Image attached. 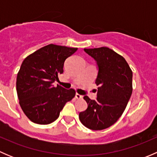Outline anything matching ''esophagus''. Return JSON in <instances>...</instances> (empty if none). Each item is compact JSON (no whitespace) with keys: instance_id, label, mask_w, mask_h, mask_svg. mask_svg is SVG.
<instances>
[{"instance_id":"obj_1","label":"esophagus","mask_w":157,"mask_h":157,"mask_svg":"<svg viewBox=\"0 0 157 157\" xmlns=\"http://www.w3.org/2000/svg\"><path fill=\"white\" fill-rule=\"evenodd\" d=\"M75 97H76V99H83V96H81V95L78 94V93H76V95H75Z\"/></svg>"}]
</instances>
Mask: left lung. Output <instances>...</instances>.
Instances as JSON below:
<instances>
[{
	"mask_svg": "<svg viewBox=\"0 0 157 157\" xmlns=\"http://www.w3.org/2000/svg\"><path fill=\"white\" fill-rule=\"evenodd\" d=\"M84 51L97 62L99 87L96 100L83 97L88 107L79 118L89 129L100 131L115 124L124 112L132 93L133 73L126 60L108 47Z\"/></svg>",
	"mask_w": 157,
	"mask_h": 157,
	"instance_id": "8db88e82",
	"label": "left lung"
}]
</instances>
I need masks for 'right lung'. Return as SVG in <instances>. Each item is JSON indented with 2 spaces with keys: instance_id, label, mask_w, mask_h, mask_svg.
<instances>
[{
  "instance_id": "add662e5",
  "label": "right lung",
  "mask_w": 157,
  "mask_h": 157,
  "mask_svg": "<svg viewBox=\"0 0 157 157\" xmlns=\"http://www.w3.org/2000/svg\"><path fill=\"white\" fill-rule=\"evenodd\" d=\"M77 48L49 44L26 57L17 77V92L22 110L33 122L48 124L59 117L66 102L75 96L74 89L54 86L64 72L65 60Z\"/></svg>"
}]
</instances>
